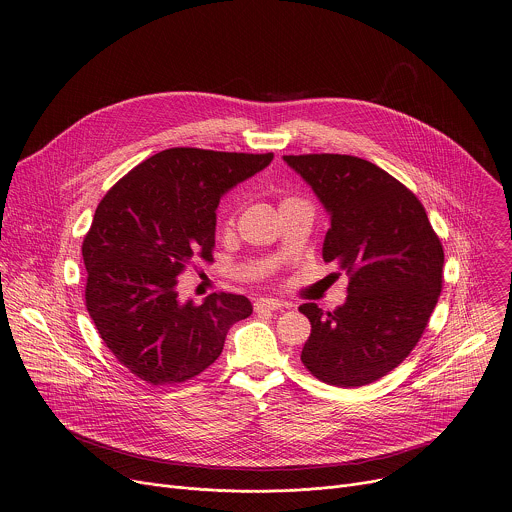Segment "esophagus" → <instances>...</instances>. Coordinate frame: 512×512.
I'll use <instances>...</instances> for the list:
<instances>
[{
  "instance_id": "34e87169",
  "label": "esophagus",
  "mask_w": 512,
  "mask_h": 512,
  "mask_svg": "<svg viewBox=\"0 0 512 512\" xmlns=\"http://www.w3.org/2000/svg\"><path fill=\"white\" fill-rule=\"evenodd\" d=\"M283 307L285 305L281 301H277V299H257L255 301V310L257 312H271V310H279V308Z\"/></svg>"
}]
</instances>
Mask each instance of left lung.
Instances as JSON below:
<instances>
[{
  "mask_svg": "<svg viewBox=\"0 0 512 512\" xmlns=\"http://www.w3.org/2000/svg\"><path fill=\"white\" fill-rule=\"evenodd\" d=\"M283 158L330 213L322 259L350 279L342 307H299L312 326L301 360L324 384H372L419 342L443 287V245L415 194L376 164L346 154Z\"/></svg>",
  "mask_w": 512,
  "mask_h": 512,
  "instance_id": "left-lung-1",
  "label": "left lung"
}]
</instances>
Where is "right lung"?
Wrapping results in <instances>:
<instances>
[{"instance_id":"1","label":"right lung","mask_w":512,"mask_h":512,"mask_svg":"<svg viewBox=\"0 0 512 512\" xmlns=\"http://www.w3.org/2000/svg\"><path fill=\"white\" fill-rule=\"evenodd\" d=\"M273 152L162 150L101 200L83 241L85 303L106 348L152 386L192 380L211 366L227 330L253 307L243 295L178 301L194 257L211 261L221 196L267 168Z\"/></svg>"}]
</instances>
